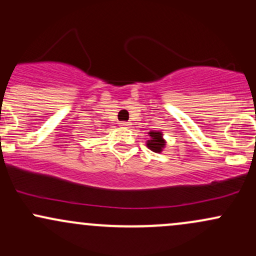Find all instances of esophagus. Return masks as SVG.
Segmentation results:
<instances>
[{"mask_svg": "<svg viewBox=\"0 0 256 256\" xmlns=\"http://www.w3.org/2000/svg\"><path fill=\"white\" fill-rule=\"evenodd\" d=\"M120 126H122V128H128V126H130V122H120Z\"/></svg>", "mask_w": 256, "mask_h": 256, "instance_id": "34e87169", "label": "esophagus"}]
</instances>
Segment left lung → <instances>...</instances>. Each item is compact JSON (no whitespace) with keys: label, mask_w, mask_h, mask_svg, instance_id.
<instances>
[{"label":"left lung","mask_w":256,"mask_h":256,"mask_svg":"<svg viewBox=\"0 0 256 256\" xmlns=\"http://www.w3.org/2000/svg\"><path fill=\"white\" fill-rule=\"evenodd\" d=\"M149 140H146V146L154 152H161L166 146V140L161 131H149Z\"/></svg>","instance_id":"1"}]
</instances>
